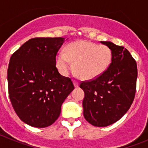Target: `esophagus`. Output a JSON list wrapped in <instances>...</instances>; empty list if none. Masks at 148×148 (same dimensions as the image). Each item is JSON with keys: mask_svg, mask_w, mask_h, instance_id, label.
<instances>
[{"mask_svg": "<svg viewBox=\"0 0 148 148\" xmlns=\"http://www.w3.org/2000/svg\"><path fill=\"white\" fill-rule=\"evenodd\" d=\"M73 84H74V87H78V86H79V84L77 82H73Z\"/></svg>", "mask_w": 148, "mask_h": 148, "instance_id": "1", "label": "esophagus"}]
</instances>
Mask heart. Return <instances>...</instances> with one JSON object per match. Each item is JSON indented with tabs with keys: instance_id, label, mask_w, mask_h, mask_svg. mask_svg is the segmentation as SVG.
Masks as SVG:
<instances>
[{
	"instance_id": "obj_1",
	"label": "heart",
	"mask_w": 148,
	"mask_h": 148,
	"mask_svg": "<svg viewBox=\"0 0 148 148\" xmlns=\"http://www.w3.org/2000/svg\"><path fill=\"white\" fill-rule=\"evenodd\" d=\"M112 51L105 45L86 40L70 43L65 53L60 51L56 58V67L62 75H67L73 69L84 80H93L105 73L112 61Z\"/></svg>"
}]
</instances>
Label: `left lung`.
<instances>
[{
  "label": "left lung",
  "mask_w": 148,
  "mask_h": 148,
  "mask_svg": "<svg viewBox=\"0 0 148 148\" xmlns=\"http://www.w3.org/2000/svg\"><path fill=\"white\" fill-rule=\"evenodd\" d=\"M112 51V61L102 75L94 80L81 83L84 92L83 113L95 127H107L122 117L135 97L136 62L124 47L111 41H100Z\"/></svg>",
  "instance_id": "1"
}]
</instances>
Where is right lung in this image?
<instances>
[{"instance_id": "1", "label": "right lung", "mask_w": 148, "mask_h": 148, "mask_svg": "<svg viewBox=\"0 0 148 148\" xmlns=\"http://www.w3.org/2000/svg\"><path fill=\"white\" fill-rule=\"evenodd\" d=\"M64 40L29 39L10 58L7 81L12 105L21 120L34 127L53 124L74 90L70 78L60 75L56 66V54Z\"/></svg>"}]
</instances>
